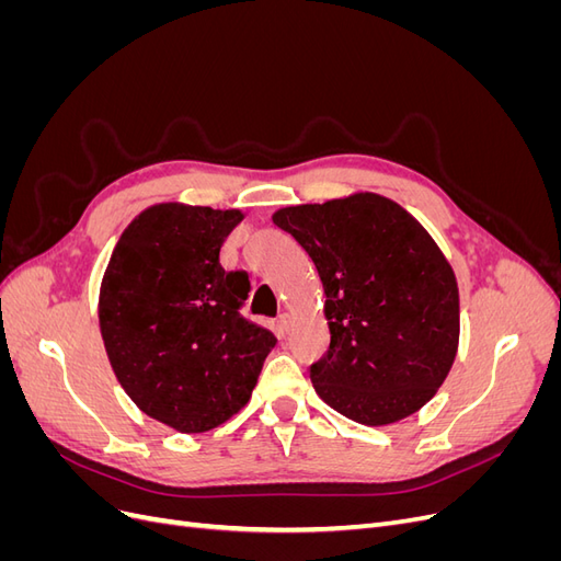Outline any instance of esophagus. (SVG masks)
<instances>
[{
    "label": "esophagus",
    "instance_id": "obj_1",
    "mask_svg": "<svg viewBox=\"0 0 561 561\" xmlns=\"http://www.w3.org/2000/svg\"><path fill=\"white\" fill-rule=\"evenodd\" d=\"M290 325H293L290 316H287V313H280V316H278V330H280L283 334H287V332H290Z\"/></svg>",
    "mask_w": 561,
    "mask_h": 561
}]
</instances>
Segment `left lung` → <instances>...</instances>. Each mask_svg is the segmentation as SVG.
Wrapping results in <instances>:
<instances>
[{"label": "left lung", "instance_id": "obj_1", "mask_svg": "<svg viewBox=\"0 0 561 561\" xmlns=\"http://www.w3.org/2000/svg\"><path fill=\"white\" fill-rule=\"evenodd\" d=\"M274 225L307 250L328 297L316 393L367 426L421 410L458 346L456 278L428 231L377 194L283 208Z\"/></svg>", "mask_w": 561, "mask_h": 561}]
</instances>
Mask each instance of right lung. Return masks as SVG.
<instances>
[{
    "label": "right lung",
    "mask_w": 561,
    "mask_h": 561,
    "mask_svg": "<svg viewBox=\"0 0 561 561\" xmlns=\"http://www.w3.org/2000/svg\"><path fill=\"white\" fill-rule=\"evenodd\" d=\"M239 210L154 206L118 239L100 290V332L118 383L180 433L225 423L250 393L276 336L241 309L243 268L219 264Z\"/></svg>",
    "instance_id": "right-lung-1"
}]
</instances>
